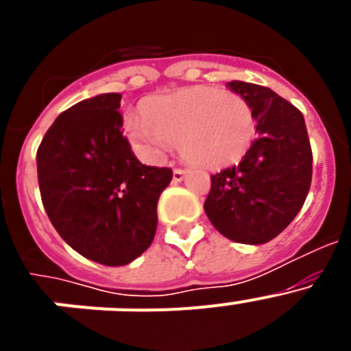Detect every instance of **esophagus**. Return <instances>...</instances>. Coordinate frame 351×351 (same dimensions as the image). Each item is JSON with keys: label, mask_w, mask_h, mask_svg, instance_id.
<instances>
[{"label": "esophagus", "mask_w": 351, "mask_h": 351, "mask_svg": "<svg viewBox=\"0 0 351 351\" xmlns=\"http://www.w3.org/2000/svg\"><path fill=\"white\" fill-rule=\"evenodd\" d=\"M182 178H184V170L173 169V181H182Z\"/></svg>", "instance_id": "obj_1"}]
</instances>
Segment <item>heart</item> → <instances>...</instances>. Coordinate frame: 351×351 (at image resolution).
Masks as SVG:
<instances>
[{
  "label": "heart",
  "instance_id": "obj_1",
  "mask_svg": "<svg viewBox=\"0 0 351 351\" xmlns=\"http://www.w3.org/2000/svg\"><path fill=\"white\" fill-rule=\"evenodd\" d=\"M126 132L142 154L154 156L165 144L179 145L190 165L221 169L243 160L255 141L250 101L234 91L197 86L142 104L141 121Z\"/></svg>",
  "mask_w": 351,
  "mask_h": 351
}]
</instances>
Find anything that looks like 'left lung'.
I'll return each instance as SVG.
<instances>
[{
  "mask_svg": "<svg viewBox=\"0 0 351 351\" xmlns=\"http://www.w3.org/2000/svg\"><path fill=\"white\" fill-rule=\"evenodd\" d=\"M228 88L250 101L258 135L239 165L210 176L204 209L226 239L263 244L280 235L306 202L311 144L302 112L272 89L241 80Z\"/></svg>",
  "mask_w": 351,
  "mask_h": 351,
  "instance_id": "left-lung-1",
  "label": "left lung"
}]
</instances>
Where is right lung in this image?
Wrapping results in <instances>:
<instances>
[{
    "mask_svg": "<svg viewBox=\"0 0 351 351\" xmlns=\"http://www.w3.org/2000/svg\"><path fill=\"white\" fill-rule=\"evenodd\" d=\"M121 95L105 93L61 112L36 151L42 204L77 253L117 267L154 239L169 167H147L123 135Z\"/></svg>",
    "mask_w": 351,
    "mask_h": 351,
    "instance_id": "1",
    "label": "right lung"
}]
</instances>
